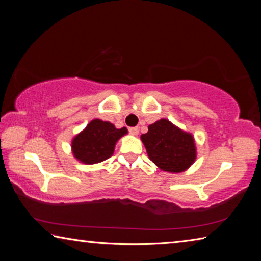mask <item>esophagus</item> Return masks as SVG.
<instances>
[{
	"label": "esophagus",
	"mask_w": 261,
	"mask_h": 261,
	"mask_svg": "<svg viewBox=\"0 0 261 261\" xmlns=\"http://www.w3.org/2000/svg\"><path fill=\"white\" fill-rule=\"evenodd\" d=\"M129 132L131 135H134V136H137L138 135V132H139V129L137 126H134V127H129Z\"/></svg>",
	"instance_id": "1"
}]
</instances>
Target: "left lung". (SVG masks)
<instances>
[{"label":"left lung","mask_w":261,"mask_h":261,"mask_svg":"<svg viewBox=\"0 0 261 261\" xmlns=\"http://www.w3.org/2000/svg\"><path fill=\"white\" fill-rule=\"evenodd\" d=\"M140 138L149 159L165 171L180 173L196 159L193 137L165 118L149 125L147 134Z\"/></svg>","instance_id":"obj_1"}]
</instances>
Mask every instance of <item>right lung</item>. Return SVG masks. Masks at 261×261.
Instances as JSON below:
<instances>
[{"instance_id":"1","label":"right lung","mask_w":261,"mask_h":261,"mask_svg":"<svg viewBox=\"0 0 261 261\" xmlns=\"http://www.w3.org/2000/svg\"><path fill=\"white\" fill-rule=\"evenodd\" d=\"M125 134L126 127L116 129L112 123L96 118L74 137L72 153L74 158L86 165L105 161L113 155L115 144Z\"/></svg>"}]
</instances>
